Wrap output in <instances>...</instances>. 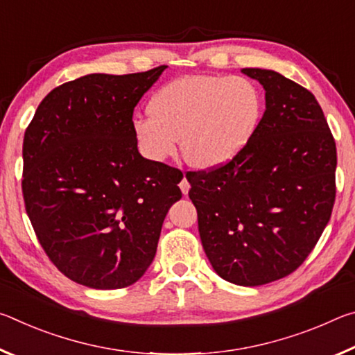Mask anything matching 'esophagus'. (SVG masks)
<instances>
[{"instance_id": "esophagus-1", "label": "esophagus", "mask_w": 355, "mask_h": 355, "mask_svg": "<svg viewBox=\"0 0 355 355\" xmlns=\"http://www.w3.org/2000/svg\"><path fill=\"white\" fill-rule=\"evenodd\" d=\"M189 188H191V184H189V182H188V180H186V177H184V178L182 180V183H180V189H182L183 196H188Z\"/></svg>"}]
</instances>
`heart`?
<instances>
[{
	"label": "heart",
	"instance_id": "b5f03b06",
	"mask_svg": "<svg viewBox=\"0 0 355 355\" xmlns=\"http://www.w3.org/2000/svg\"><path fill=\"white\" fill-rule=\"evenodd\" d=\"M263 111V94L249 78L188 75L153 94L150 116L135 120L133 133L150 159L169 158L182 137V153L191 166L218 169L254 139Z\"/></svg>",
	"mask_w": 355,
	"mask_h": 355
}]
</instances>
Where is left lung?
<instances>
[{
    "label": "left lung",
    "mask_w": 355,
    "mask_h": 355,
    "mask_svg": "<svg viewBox=\"0 0 355 355\" xmlns=\"http://www.w3.org/2000/svg\"><path fill=\"white\" fill-rule=\"evenodd\" d=\"M241 71L266 100L254 139L230 163L186 178L216 274L260 286L297 269L326 228L336 147L313 94L274 70Z\"/></svg>",
    "instance_id": "1"
}]
</instances>
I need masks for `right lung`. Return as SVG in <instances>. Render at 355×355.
Wrapping results in <instances>:
<instances>
[{"mask_svg":"<svg viewBox=\"0 0 355 355\" xmlns=\"http://www.w3.org/2000/svg\"><path fill=\"white\" fill-rule=\"evenodd\" d=\"M166 65L91 73L46 95L23 141V197L39 243L65 277L133 285L152 264L183 173L139 153L133 111Z\"/></svg>","mask_w":355,"mask_h":355,"instance_id":"1","label":"right lung"}]
</instances>
